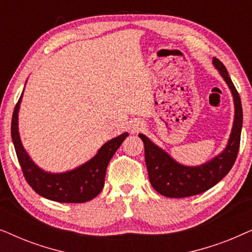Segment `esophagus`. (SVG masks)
<instances>
[{"instance_id": "esophagus-1", "label": "esophagus", "mask_w": 252, "mask_h": 252, "mask_svg": "<svg viewBox=\"0 0 252 252\" xmlns=\"http://www.w3.org/2000/svg\"><path fill=\"white\" fill-rule=\"evenodd\" d=\"M143 129H144L143 124L140 123V122H135L132 125V127H130V132H132L133 134L134 133H139V132H141V130H143Z\"/></svg>"}]
</instances>
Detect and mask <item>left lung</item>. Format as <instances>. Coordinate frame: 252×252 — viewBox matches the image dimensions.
<instances>
[{
	"mask_svg": "<svg viewBox=\"0 0 252 252\" xmlns=\"http://www.w3.org/2000/svg\"><path fill=\"white\" fill-rule=\"evenodd\" d=\"M213 65L223 78L233 95L234 123L228 143L222 153L198 166H186L173 159L166 151L156 146L143 134H139L144 144V158L150 184L160 195L171 198H182L204 192L218 184L233 167L239 154L243 112L239 93L229 78L225 65L213 57Z\"/></svg>",
	"mask_w": 252,
	"mask_h": 252,
	"instance_id": "obj_1",
	"label": "left lung"
}]
</instances>
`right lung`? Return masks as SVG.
I'll return each instance as SVG.
<instances>
[{
	"mask_svg": "<svg viewBox=\"0 0 252 252\" xmlns=\"http://www.w3.org/2000/svg\"><path fill=\"white\" fill-rule=\"evenodd\" d=\"M23 93L15 106L11 122V137L22 166L24 177L33 190L51 201L60 203H84L96 197L104 187L106 167L117 149L128 133L113 137L99 148L97 154L74 170L50 173L40 168L24 149L18 130V112Z\"/></svg>",
	"mask_w": 252,
	"mask_h": 252,
	"instance_id": "add662e5",
	"label": "right lung"
}]
</instances>
